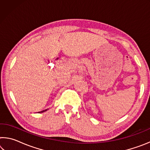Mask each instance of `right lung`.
Segmentation results:
<instances>
[{"label": "right lung", "mask_w": 150, "mask_h": 150, "mask_svg": "<svg viewBox=\"0 0 150 150\" xmlns=\"http://www.w3.org/2000/svg\"><path fill=\"white\" fill-rule=\"evenodd\" d=\"M48 109H45V110H42V111H41V112H39L38 113H40V112H45V111H46V110H47Z\"/></svg>", "instance_id": "add662e5"}]
</instances>
